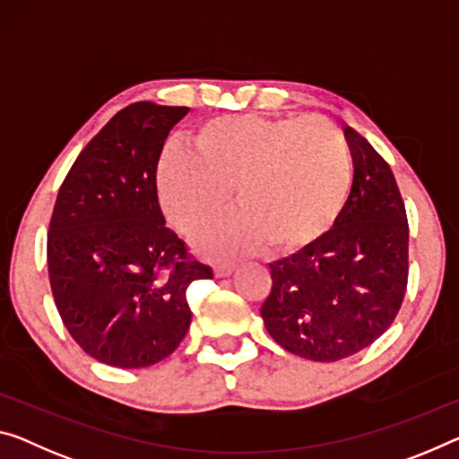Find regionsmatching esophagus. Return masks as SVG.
<instances>
[{"instance_id":"1","label":"esophagus","mask_w":459,"mask_h":459,"mask_svg":"<svg viewBox=\"0 0 459 459\" xmlns=\"http://www.w3.org/2000/svg\"><path fill=\"white\" fill-rule=\"evenodd\" d=\"M213 273L215 277H230L231 273H234V264H215L213 266Z\"/></svg>"}]
</instances>
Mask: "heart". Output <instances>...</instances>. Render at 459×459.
<instances>
[{
	"instance_id": "1",
	"label": "heart",
	"mask_w": 459,
	"mask_h": 459,
	"mask_svg": "<svg viewBox=\"0 0 459 459\" xmlns=\"http://www.w3.org/2000/svg\"><path fill=\"white\" fill-rule=\"evenodd\" d=\"M195 152L168 145L156 164L166 220L193 236L230 201L239 209L196 238L209 258H234L271 244L306 252L326 238L347 207L352 158L347 139L320 117L221 115L193 131Z\"/></svg>"
}]
</instances>
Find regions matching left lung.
I'll return each mask as SVG.
<instances>
[{
    "mask_svg": "<svg viewBox=\"0 0 459 459\" xmlns=\"http://www.w3.org/2000/svg\"><path fill=\"white\" fill-rule=\"evenodd\" d=\"M352 186L333 231L271 264L260 307L269 334L312 361H338L377 341L396 318L408 283V221L396 178L365 137L344 126Z\"/></svg>",
    "mask_w": 459,
    "mask_h": 459,
    "instance_id": "obj_1",
    "label": "left lung"
}]
</instances>
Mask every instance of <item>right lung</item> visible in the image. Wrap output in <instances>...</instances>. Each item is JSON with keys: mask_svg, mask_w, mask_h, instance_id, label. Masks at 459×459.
I'll return each instance as SVG.
<instances>
[{"mask_svg": "<svg viewBox=\"0 0 459 459\" xmlns=\"http://www.w3.org/2000/svg\"><path fill=\"white\" fill-rule=\"evenodd\" d=\"M186 107L135 102L83 147L47 238L55 306L74 341L112 368L172 355L190 326L186 289L213 271L166 228L156 164Z\"/></svg>", "mask_w": 459, "mask_h": 459, "instance_id": "right-lung-1", "label": "right lung"}]
</instances>
